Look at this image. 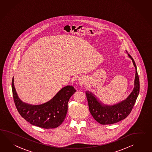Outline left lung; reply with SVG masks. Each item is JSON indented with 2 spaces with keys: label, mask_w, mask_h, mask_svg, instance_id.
<instances>
[{
  "label": "left lung",
  "mask_w": 152,
  "mask_h": 152,
  "mask_svg": "<svg viewBox=\"0 0 152 152\" xmlns=\"http://www.w3.org/2000/svg\"><path fill=\"white\" fill-rule=\"evenodd\" d=\"M127 56L132 60L135 67L136 74L134 88L126 99L114 105H107L102 102L93 93L86 91L89 111L93 118L102 125H110L126 118L130 114L140 92V81L137 67L134 61L126 50Z\"/></svg>",
  "instance_id": "8db88e82"
}]
</instances>
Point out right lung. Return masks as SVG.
I'll return each mask as SVG.
<instances>
[{
    "label": "right lung",
    "mask_w": 152,
    "mask_h": 152,
    "mask_svg": "<svg viewBox=\"0 0 152 152\" xmlns=\"http://www.w3.org/2000/svg\"><path fill=\"white\" fill-rule=\"evenodd\" d=\"M12 91L16 107L19 114L31 124L43 129H54L63 123L66 116L67 103L76 90L72 86L60 89L48 102L39 105L23 102L19 98L12 80Z\"/></svg>",
    "instance_id": "add662e5"
}]
</instances>
